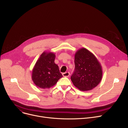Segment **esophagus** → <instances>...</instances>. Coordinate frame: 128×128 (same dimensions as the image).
<instances>
[{
  "instance_id": "34e87169",
  "label": "esophagus",
  "mask_w": 128,
  "mask_h": 128,
  "mask_svg": "<svg viewBox=\"0 0 128 128\" xmlns=\"http://www.w3.org/2000/svg\"><path fill=\"white\" fill-rule=\"evenodd\" d=\"M63 77H68L70 76V74L69 72H64L63 73Z\"/></svg>"
}]
</instances>
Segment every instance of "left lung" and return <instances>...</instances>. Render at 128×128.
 I'll return each instance as SVG.
<instances>
[{
	"instance_id": "left-lung-1",
	"label": "left lung",
	"mask_w": 128,
	"mask_h": 128,
	"mask_svg": "<svg viewBox=\"0 0 128 128\" xmlns=\"http://www.w3.org/2000/svg\"><path fill=\"white\" fill-rule=\"evenodd\" d=\"M75 68L71 80L80 91L92 90L101 81L102 66L90 51L82 48L77 51L75 55Z\"/></svg>"
}]
</instances>
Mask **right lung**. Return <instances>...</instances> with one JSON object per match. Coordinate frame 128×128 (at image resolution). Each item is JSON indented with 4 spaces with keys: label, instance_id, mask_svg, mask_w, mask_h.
I'll use <instances>...</instances> for the list:
<instances>
[{
    "label": "right lung",
    "instance_id": "1",
    "mask_svg": "<svg viewBox=\"0 0 128 128\" xmlns=\"http://www.w3.org/2000/svg\"><path fill=\"white\" fill-rule=\"evenodd\" d=\"M55 54L44 52L34 67L32 78L35 84L42 89H49L63 77L58 65L54 63Z\"/></svg>",
    "mask_w": 128,
    "mask_h": 128
}]
</instances>
